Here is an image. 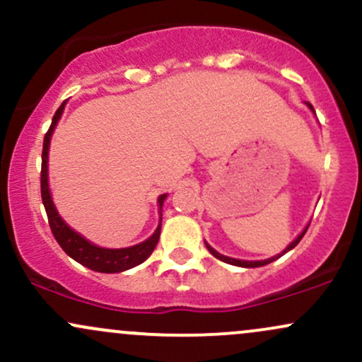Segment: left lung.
I'll list each match as a JSON object with an SVG mask.
<instances>
[{
  "mask_svg": "<svg viewBox=\"0 0 362 362\" xmlns=\"http://www.w3.org/2000/svg\"><path fill=\"white\" fill-rule=\"evenodd\" d=\"M310 107H311V105H310ZM311 109H313V107H311ZM306 230H308V226L305 228V231H303V233H301L300 236H298V238L294 240V242L291 243L289 247L286 248V250L282 252V253L289 252L291 248H294V247H296V245L301 242V238H303V236H305ZM206 247H207V250H209L211 253H213V255L216 257V259H219V260H221V262H226V264H231V265H238V267H262V265H267V264H271V262H274V260H276V259H279V257L282 255V253H281V255H277V257H272V259H267V260H259V262H252V260H238V259H230V257H226V255H221V253H218V252H216L214 248H213V247H209V245H207V243H206Z\"/></svg>",
  "mask_w": 362,
  "mask_h": 362,
  "instance_id": "obj_1",
  "label": "left lung"
}]
</instances>
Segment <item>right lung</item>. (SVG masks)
<instances>
[{
  "instance_id": "add662e5",
  "label": "right lung",
  "mask_w": 362,
  "mask_h": 362,
  "mask_svg": "<svg viewBox=\"0 0 362 362\" xmlns=\"http://www.w3.org/2000/svg\"><path fill=\"white\" fill-rule=\"evenodd\" d=\"M64 103H61L59 109L54 114L51 127L45 132L44 138V146H42V170H40V195H42V202L45 207V213H47L49 226H51V231L56 238V242L61 245V248L71 257L73 260H76L78 264L85 265V267L91 269L95 272H103V274H115L127 271V269L136 267V265L143 264L144 260L151 255L153 250H155L158 240H160V231L161 226L156 228V231L153 236H149L146 242L134 245V247L129 248H100L97 245L90 243L88 240L83 238L81 235H78L76 231H73L71 228L68 226L61 219V216L57 214L56 207L52 204L51 192H49L47 185V153H49V143H51V136L54 127H56L57 120H59L62 109H64ZM167 195H160L158 199V204L163 206V201Z\"/></svg>"
}]
</instances>
